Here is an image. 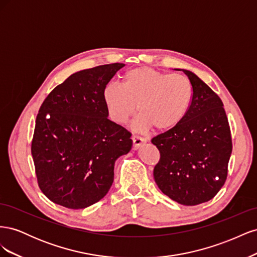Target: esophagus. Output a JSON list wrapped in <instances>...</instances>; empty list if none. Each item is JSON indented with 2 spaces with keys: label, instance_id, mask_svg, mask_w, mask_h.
Here are the masks:
<instances>
[{
  "label": "esophagus",
  "instance_id": "1",
  "mask_svg": "<svg viewBox=\"0 0 257 257\" xmlns=\"http://www.w3.org/2000/svg\"><path fill=\"white\" fill-rule=\"evenodd\" d=\"M133 145H134V147L135 148H138V147H141L143 144H145L146 142H147V139L146 138H143V137H141V136H137V135H135V136H133Z\"/></svg>",
  "mask_w": 257,
  "mask_h": 257
}]
</instances>
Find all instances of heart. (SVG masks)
Instances as JSON below:
<instances>
[{
	"instance_id": "heart-1",
	"label": "heart",
	"mask_w": 257,
	"mask_h": 257,
	"mask_svg": "<svg viewBox=\"0 0 257 257\" xmlns=\"http://www.w3.org/2000/svg\"><path fill=\"white\" fill-rule=\"evenodd\" d=\"M104 102L110 118L126 123L138 110L142 114L135 122L139 131L154 126L168 131L177 126L188 113L192 103L191 81L180 74H167L142 66L128 71L122 85L108 84Z\"/></svg>"
}]
</instances>
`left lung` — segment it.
Listing matches in <instances>:
<instances>
[{"instance_id":"1","label":"left lung","mask_w":257,"mask_h":257,"mask_svg":"<svg viewBox=\"0 0 257 257\" xmlns=\"http://www.w3.org/2000/svg\"><path fill=\"white\" fill-rule=\"evenodd\" d=\"M182 71L192 84V103L177 126L152 138L160 151L153 176L170 199L195 206L212 199L226 181L232 143L221 98L195 74Z\"/></svg>"}]
</instances>
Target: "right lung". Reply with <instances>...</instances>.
Segmentation results:
<instances>
[{"mask_svg": "<svg viewBox=\"0 0 257 257\" xmlns=\"http://www.w3.org/2000/svg\"><path fill=\"white\" fill-rule=\"evenodd\" d=\"M123 63L71 75L45 98L31 145L37 183L54 204L83 209L113 182L114 161L132 148L127 130L109 119L104 90Z\"/></svg>", "mask_w": 257, "mask_h": 257, "instance_id": "add662e5", "label": "right lung"}]
</instances>
